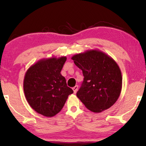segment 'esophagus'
Masks as SVG:
<instances>
[{
  "label": "esophagus",
  "instance_id": "34e87169",
  "mask_svg": "<svg viewBox=\"0 0 146 146\" xmlns=\"http://www.w3.org/2000/svg\"><path fill=\"white\" fill-rule=\"evenodd\" d=\"M78 86H75L74 87L72 88V90H73V91H74V94L76 93V92H77V90H78Z\"/></svg>",
  "mask_w": 146,
  "mask_h": 146
}]
</instances>
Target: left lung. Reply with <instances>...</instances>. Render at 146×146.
<instances>
[{"instance_id":"8db88e82","label":"left lung","mask_w":146,"mask_h":146,"mask_svg":"<svg viewBox=\"0 0 146 146\" xmlns=\"http://www.w3.org/2000/svg\"><path fill=\"white\" fill-rule=\"evenodd\" d=\"M72 59L84 77L76 96L85 106L95 113L112 106L122 86L121 70L114 60L98 50L77 54Z\"/></svg>"}]
</instances>
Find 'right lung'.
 Segmentation results:
<instances>
[{
  "instance_id": "1",
  "label": "right lung",
  "mask_w": 146,
  "mask_h": 146,
  "mask_svg": "<svg viewBox=\"0 0 146 146\" xmlns=\"http://www.w3.org/2000/svg\"><path fill=\"white\" fill-rule=\"evenodd\" d=\"M66 57L40 60L27 70L23 88L28 103L40 114L52 117L61 111L73 93L60 72Z\"/></svg>"
}]
</instances>
